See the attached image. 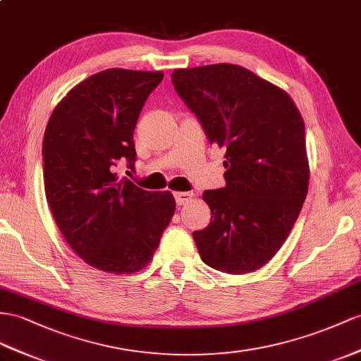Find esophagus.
<instances>
[{
    "label": "esophagus",
    "mask_w": 361,
    "mask_h": 361,
    "mask_svg": "<svg viewBox=\"0 0 361 361\" xmlns=\"http://www.w3.org/2000/svg\"><path fill=\"white\" fill-rule=\"evenodd\" d=\"M192 195L193 193H190V192H175L173 193L175 201H177L178 206H184L186 202H189L192 200Z\"/></svg>",
    "instance_id": "esophagus-1"
}]
</instances>
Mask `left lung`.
<instances>
[{
    "instance_id": "left-lung-1",
    "label": "left lung",
    "mask_w": 361,
    "mask_h": 361,
    "mask_svg": "<svg viewBox=\"0 0 361 361\" xmlns=\"http://www.w3.org/2000/svg\"><path fill=\"white\" fill-rule=\"evenodd\" d=\"M172 84L226 149V188L206 190L210 224L193 232L204 264L228 274L262 269L298 219L310 184L305 123L288 92L235 63L172 71Z\"/></svg>"
}]
</instances>
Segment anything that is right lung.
Segmentation results:
<instances>
[{"instance_id":"obj_1","label":"right lung","mask_w":361,"mask_h":361,"mask_svg":"<svg viewBox=\"0 0 361 361\" xmlns=\"http://www.w3.org/2000/svg\"><path fill=\"white\" fill-rule=\"evenodd\" d=\"M163 71L104 70L73 87L44 133V189L62 236L80 259L111 274L151 262L175 212L169 190L120 178L135 161L134 129Z\"/></svg>"}]
</instances>
